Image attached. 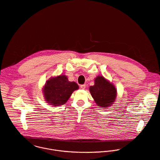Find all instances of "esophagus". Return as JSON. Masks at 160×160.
I'll return each instance as SVG.
<instances>
[{"label":"esophagus","mask_w":160,"mask_h":160,"mask_svg":"<svg viewBox=\"0 0 160 160\" xmlns=\"http://www.w3.org/2000/svg\"><path fill=\"white\" fill-rule=\"evenodd\" d=\"M85 87H86V85H85V84H83V85H80V88H81L82 89H83V90L85 89Z\"/></svg>","instance_id":"34e87169"}]
</instances>
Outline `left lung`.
Returning <instances> with one entry per match:
<instances>
[{
	"mask_svg": "<svg viewBox=\"0 0 160 160\" xmlns=\"http://www.w3.org/2000/svg\"><path fill=\"white\" fill-rule=\"evenodd\" d=\"M89 89L97 105L102 108L111 106L116 98L115 87L103 77H97L95 79V85L90 86Z\"/></svg>",
	"mask_w": 160,
	"mask_h": 160,
	"instance_id": "left-lung-1",
	"label": "left lung"
}]
</instances>
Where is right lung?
I'll list each match as a JSON object with an SVG mask.
<instances>
[{
    "instance_id": "add662e5",
    "label": "right lung",
    "mask_w": 160,
    "mask_h": 160,
    "mask_svg": "<svg viewBox=\"0 0 160 160\" xmlns=\"http://www.w3.org/2000/svg\"><path fill=\"white\" fill-rule=\"evenodd\" d=\"M78 89L74 82H69L67 77L61 75L47 81L43 89L44 97L51 105L59 106L65 104L73 91Z\"/></svg>"
}]
</instances>
